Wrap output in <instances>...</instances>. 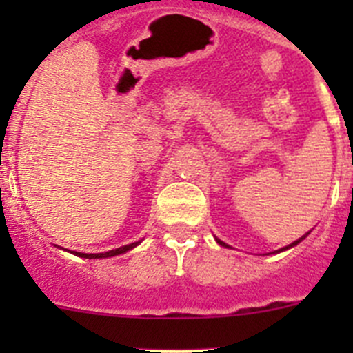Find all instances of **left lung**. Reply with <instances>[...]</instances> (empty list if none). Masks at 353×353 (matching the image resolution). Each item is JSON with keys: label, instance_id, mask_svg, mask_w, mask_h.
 <instances>
[{"label": "left lung", "instance_id": "left-lung-1", "mask_svg": "<svg viewBox=\"0 0 353 353\" xmlns=\"http://www.w3.org/2000/svg\"><path fill=\"white\" fill-rule=\"evenodd\" d=\"M307 235H310V232L305 233V235H302L301 239H297V240H295V242H292V244H290V245H286V248L279 249V251H274V252H281V251H286V249H290V248H295V245H297V244H301L302 240H304L305 236H307ZM215 242H217V244H219V245H223V248H230V245H228L226 242H223V240H219V239H217V236H215Z\"/></svg>", "mask_w": 353, "mask_h": 353}]
</instances>
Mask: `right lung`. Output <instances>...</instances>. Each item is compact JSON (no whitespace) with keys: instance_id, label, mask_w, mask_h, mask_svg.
Returning <instances> with one entry per match:
<instances>
[{"instance_id":"right-lung-1","label":"right lung","mask_w":353,"mask_h":353,"mask_svg":"<svg viewBox=\"0 0 353 353\" xmlns=\"http://www.w3.org/2000/svg\"><path fill=\"white\" fill-rule=\"evenodd\" d=\"M141 244V240L139 242H132V244L129 245H121V248H117L113 249V251H108V252H95V254H92V252H76V251H70L72 254H76V256L79 258H90V260H97V258H111V256H118V254H123V252L130 251V249H134L136 245Z\"/></svg>"}]
</instances>
